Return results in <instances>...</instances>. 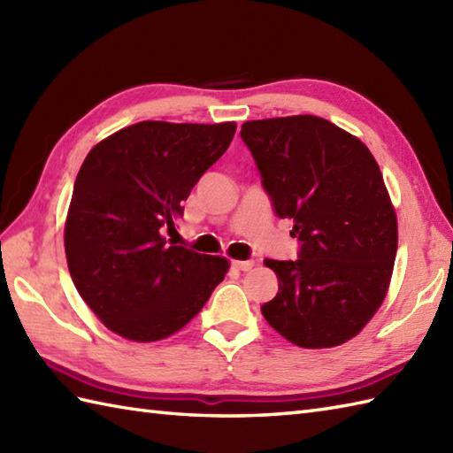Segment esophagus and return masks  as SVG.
I'll return each instance as SVG.
<instances>
[{"label":"esophagus","instance_id":"obj_1","mask_svg":"<svg viewBox=\"0 0 453 453\" xmlns=\"http://www.w3.org/2000/svg\"><path fill=\"white\" fill-rule=\"evenodd\" d=\"M232 265H234V268H237V271L247 273L255 266V261H232Z\"/></svg>","mask_w":453,"mask_h":453}]
</instances>
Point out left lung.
<instances>
[{"instance_id": "1", "label": "left lung", "mask_w": 453, "mask_h": 453, "mask_svg": "<svg viewBox=\"0 0 453 453\" xmlns=\"http://www.w3.org/2000/svg\"><path fill=\"white\" fill-rule=\"evenodd\" d=\"M278 218H292L296 261L265 265L278 294L261 305L268 325L303 349L352 339L378 311L397 253V218L370 150L333 122L300 117L242 127Z\"/></svg>"}]
</instances>
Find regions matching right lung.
<instances>
[{
	"mask_svg": "<svg viewBox=\"0 0 453 453\" xmlns=\"http://www.w3.org/2000/svg\"><path fill=\"white\" fill-rule=\"evenodd\" d=\"M234 134V122L143 120L85 157L65 219L67 268L83 302L124 339H167L224 280V257L169 245L163 232L175 229L182 202Z\"/></svg>",
	"mask_w": 453,
	"mask_h": 453,
	"instance_id": "1",
	"label": "right lung"
}]
</instances>
